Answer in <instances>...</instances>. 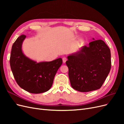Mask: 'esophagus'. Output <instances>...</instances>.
Wrapping results in <instances>:
<instances>
[{"mask_svg":"<svg viewBox=\"0 0 124 124\" xmlns=\"http://www.w3.org/2000/svg\"><path fill=\"white\" fill-rule=\"evenodd\" d=\"M67 58L66 57H63V58H62V62H63V63H65L67 61Z\"/></svg>","mask_w":124,"mask_h":124,"instance_id":"34e87169","label":"esophagus"}]
</instances>
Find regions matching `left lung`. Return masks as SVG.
Wrapping results in <instances>:
<instances>
[{"label": "left lung", "mask_w": 124, "mask_h": 124, "mask_svg": "<svg viewBox=\"0 0 124 124\" xmlns=\"http://www.w3.org/2000/svg\"><path fill=\"white\" fill-rule=\"evenodd\" d=\"M67 58L66 63L71 85L78 91L88 92L99 89L110 71V50L102 40L91 42L89 46H83Z\"/></svg>", "instance_id": "8db88e82"}]
</instances>
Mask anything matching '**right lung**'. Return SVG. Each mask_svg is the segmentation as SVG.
<instances>
[{
  "mask_svg": "<svg viewBox=\"0 0 124 124\" xmlns=\"http://www.w3.org/2000/svg\"><path fill=\"white\" fill-rule=\"evenodd\" d=\"M25 38L24 35L18 37L12 46L10 63L14 78L20 87L29 93L47 92L52 87L62 60L59 58L52 62L37 63L29 59L22 50Z\"/></svg>",
  "mask_w": 124,
  "mask_h": 124,
  "instance_id": "add662e5",
  "label": "right lung"
}]
</instances>
